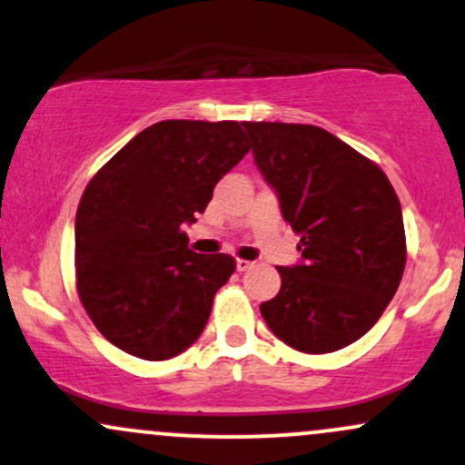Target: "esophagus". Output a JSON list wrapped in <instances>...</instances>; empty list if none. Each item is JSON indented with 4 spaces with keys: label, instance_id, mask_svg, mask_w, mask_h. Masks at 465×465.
<instances>
[{
    "label": "esophagus",
    "instance_id": "1",
    "mask_svg": "<svg viewBox=\"0 0 465 465\" xmlns=\"http://www.w3.org/2000/svg\"><path fill=\"white\" fill-rule=\"evenodd\" d=\"M251 266H253V262H251V260H242V258L236 260V269L240 271V273H244V271H249Z\"/></svg>",
    "mask_w": 465,
    "mask_h": 465
}]
</instances>
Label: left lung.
<instances>
[{
  "mask_svg": "<svg viewBox=\"0 0 465 465\" xmlns=\"http://www.w3.org/2000/svg\"><path fill=\"white\" fill-rule=\"evenodd\" d=\"M244 129L302 251L300 264L277 266L282 288L260 312L291 348H345L370 332L402 280L407 240L396 190L376 163L319 126Z\"/></svg>",
  "mask_w": 465,
  "mask_h": 465,
  "instance_id": "left-lung-1",
  "label": "left lung"
}]
</instances>
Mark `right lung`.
<instances>
[{"mask_svg":"<svg viewBox=\"0 0 465 465\" xmlns=\"http://www.w3.org/2000/svg\"><path fill=\"white\" fill-rule=\"evenodd\" d=\"M238 122L163 120L106 162L76 212V288L106 341L165 361L199 339L232 255H201L183 227L249 153Z\"/></svg>","mask_w":465,"mask_h":465,"instance_id":"obj_1","label":"right lung"}]
</instances>
